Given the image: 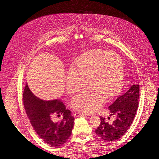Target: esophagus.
<instances>
[{
    "label": "esophagus",
    "instance_id": "1",
    "mask_svg": "<svg viewBox=\"0 0 159 159\" xmlns=\"http://www.w3.org/2000/svg\"><path fill=\"white\" fill-rule=\"evenodd\" d=\"M85 115H86V114H85V113L77 112L74 114V117H81V116H85Z\"/></svg>",
    "mask_w": 159,
    "mask_h": 159
}]
</instances>
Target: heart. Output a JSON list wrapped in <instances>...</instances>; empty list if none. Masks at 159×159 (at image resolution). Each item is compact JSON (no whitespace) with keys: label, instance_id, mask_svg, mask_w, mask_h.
<instances>
[{"label":"heart","instance_id":"obj_1","mask_svg":"<svg viewBox=\"0 0 159 159\" xmlns=\"http://www.w3.org/2000/svg\"><path fill=\"white\" fill-rule=\"evenodd\" d=\"M66 89L74 93L89 87L75 95L71 101V107L82 113L98 111L121 89L124 80V67L121 57L113 52L93 49L85 52L72 64L65 74Z\"/></svg>","mask_w":159,"mask_h":159}]
</instances>
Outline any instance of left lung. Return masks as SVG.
<instances>
[{"label":"left lung","mask_w":159,"mask_h":159,"mask_svg":"<svg viewBox=\"0 0 159 159\" xmlns=\"http://www.w3.org/2000/svg\"><path fill=\"white\" fill-rule=\"evenodd\" d=\"M139 84L132 85L123 95H119L109 106V116L115 117L112 123H106L105 117H100L101 123L95 133L105 141H115L124 135L135 116L139 104ZM109 119V117H108Z\"/></svg>","instance_id":"1"}]
</instances>
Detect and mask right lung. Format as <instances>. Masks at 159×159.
Listing matches in <instances>:
<instances>
[{
  "instance_id": "add662e5",
  "label": "right lung",
  "mask_w": 159,
  "mask_h": 159,
  "mask_svg": "<svg viewBox=\"0 0 159 159\" xmlns=\"http://www.w3.org/2000/svg\"><path fill=\"white\" fill-rule=\"evenodd\" d=\"M23 103L32 127L41 139L51 147H59L68 140L74 127V117L59 99L43 100L37 98L25 85ZM63 115L62 121L54 122V115Z\"/></svg>"
}]
</instances>
